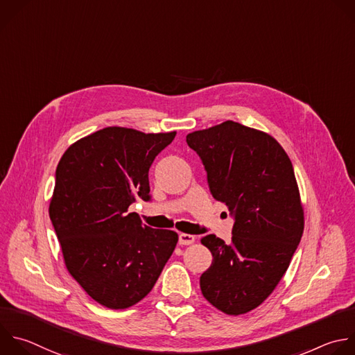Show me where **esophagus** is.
<instances>
[{
	"mask_svg": "<svg viewBox=\"0 0 355 355\" xmlns=\"http://www.w3.org/2000/svg\"><path fill=\"white\" fill-rule=\"evenodd\" d=\"M195 241V237L191 234H180L178 235V244L180 245H189Z\"/></svg>",
	"mask_w": 355,
	"mask_h": 355,
	"instance_id": "obj_1",
	"label": "esophagus"
}]
</instances>
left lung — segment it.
<instances>
[{
    "label": "left lung",
    "mask_w": 355,
    "mask_h": 355,
    "mask_svg": "<svg viewBox=\"0 0 355 355\" xmlns=\"http://www.w3.org/2000/svg\"><path fill=\"white\" fill-rule=\"evenodd\" d=\"M211 196L227 205L232 237L202 239L211 252L203 297L227 315L247 313L276 288L301 241L304 210L291 160L270 135L234 121L187 135Z\"/></svg>",
    "instance_id": "1"
}]
</instances>
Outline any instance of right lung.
Here are the masks:
<instances>
[{
  "mask_svg": "<svg viewBox=\"0 0 355 355\" xmlns=\"http://www.w3.org/2000/svg\"><path fill=\"white\" fill-rule=\"evenodd\" d=\"M174 138L108 127L71 145L57 166L49 213L65 266L107 308L145 298L177 245V232L128 213L138 198L152 199L149 168Z\"/></svg>",
  "mask_w": 355,
  "mask_h": 355,
  "instance_id": "add662e5",
  "label": "right lung"
}]
</instances>
